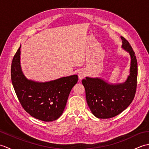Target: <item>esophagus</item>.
Wrapping results in <instances>:
<instances>
[{
  "instance_id": "1",
  "label": "esophagus",
  "mask_w": 149,
  "mask_h": 149,
  "mask_svg": "<svg viewBox=\"0 0 149 149\" xmlns=\"http://www.w3.org/2000/svg\"><path fill=\"white\" fill-rule=\"evenodd\" d=\"M85 76H86V72H85L84 71L82 70V71L79 72L78 77H79V79L80 81L83 79H84Z\"/></svg>"
}]
</instances>
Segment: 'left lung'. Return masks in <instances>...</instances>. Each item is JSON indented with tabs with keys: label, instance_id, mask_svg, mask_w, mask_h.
Returning <instances> with one entry per match:
<instances>
[{
	"label": "left lung",
	"instance_id": "8db88e82",
	"mask_svg": "<svg viewBox=\"0 0 149 149\" xmlns=\"http://www.w3.org/2000/svg\"><path fill=\"white\" fill-rule=\"evenodd\" d=\"M120 38L122 48L131 57L130 74L124 83L110 84L99 77H86L82 80L88 105L98 118H110L118 115L130 105L135 95L138 76L136 58L128 41Z\"/></svg>",
	"mask_w": 149,
	"mask_h": 149
}]
</instances>
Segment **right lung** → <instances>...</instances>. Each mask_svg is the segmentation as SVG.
Instances as JSON below:
<instances>
[{
	"mask_svg": "<svg viewBox=\"0 0 149 149\" xmlns=\"http://www.w3.org/2000/svg\"><path fill=\"white\" fill-rule=\"evenodd\" d=\"M20 47L13 59V86L22 106L29 115L44 122H52L62 115L72 88L77 83V75L58 79L37 82L25 76L20 65Z\"/></svg>",
	"mask_w": 149,
	"mask_h": 149,
	"instance_id": "add662e5",
	"label": "right lung"
}]
</instances>
